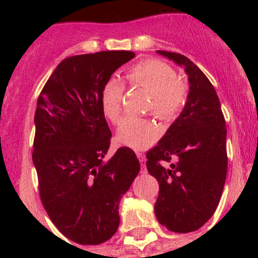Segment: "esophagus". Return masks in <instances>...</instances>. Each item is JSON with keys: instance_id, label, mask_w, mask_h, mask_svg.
I'll return each instance as SVG.
<instances>
[{"instance_id": "1", "label": "esophagus", "mask_w": 258, "mask_h": 258, "mask_svg": "<svg viewBox=\"0 0 258 258\" xmlns=\"http://www.w3.org/2000/svg\"><path fill=\"white\" fill-rule=\"evenodd\" d=\"M137 156H138V160H140L141 163V166H142L143 169H145V163H146V156L143 154H141V152H137Z\"/></svg>"}]
</instances>
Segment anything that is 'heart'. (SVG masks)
<instances>
[{
	"mask_svg": "<svg viewBox=\"0 0 258 258\" xmlns=\"http://www.w3.org/2000/svg\"><path fill=\"white\" fill-rule=\"evenodd\" d=\"M127 79L133 85L146 89L151 94L150 108L156 117L172 120L178 115L187 98V88L177 80L170 66L160 60H145L129 68ZM124 86L109 79L102 88L101 109L109 121L117 122L121 113ZM159 129L149 118L125 117L117 127L116 140L134 150H145L156 141Z\"/></svg>",
	"mask_w": 258,
	"mask_h": 258,
	"instance_id": "obj_1",
	"label": "heart"
}]
</instances>
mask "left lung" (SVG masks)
I'll use <instances>...</instances> for the list:
<instances>
[{
    "instance_id": "1",
    "label": "left lung",
    "mask_w": 258,
    "mask_h": 258,
    "mask_svg": "<svg viewBox=\"0 0 258 258\" xmlns=\"http://www.w3.org/2000/svg\"><path fill=\"white\" fill-rule=\"evenodd\" d=\"M156 52L188 77L181 115L146 155L147 170L160 186L155 216L168 230L184 234L200 229L217 209L227 173L226 126L217 93L200 68L177 52Z\"/></svg>"
}]
</instances>
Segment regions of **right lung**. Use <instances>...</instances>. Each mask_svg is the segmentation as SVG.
Here are the masks:
<instances>
[{"mask_svg": "<svg viewBox=\"0 0 258 258\" xmlns=\"http://www.w3.org/2000/svg\"><path fill=\"white\" fill-rule=\"evenodd\" d=\"M132 51H99L61 60L35 113L33 164L41 202L56 229L77 244L97 245L117 231L118 204L140 173L133 150L106 159L111 131L101 92Z\"/></svg>", "mask_w": 258, "mask_h": 258, "instance_id": "obj_1", "label": "right lung"}]
</instances>
